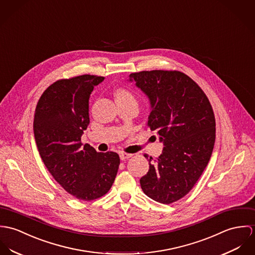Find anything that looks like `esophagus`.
Masks as SVG:
<instances>
[{
    "mask_svg": "<svg viewBox=\"0 0 255 255\" xmlns=\"http://www.w3.org/2000/svg\"><path fill=\"white\" fill-rule=\"evenodd\" d=\"M132 155H133V154H131V153L121 152V153H120V159H121V160H126V159H128V158L132 157Z\"/></svg>",
    "mask_w": 255,
    "mask_h": 255,
    "instance_id": "1",
    "label": "esophagus"
}]
</instances>
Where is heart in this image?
<instances>
[{"label": "heart", "instance_id": "1", "mask_svg": "<svg viewBox=\"0 0 255 255\" xmlns=\"http://www.w3.org/2000/svg\"><path fill=\"white\" fill-rule=\"evenodd\" d=\"M115 96H116V101H119V100H135L134 96L130 92H128L127 90H124V89L117 90Z\"/></svg>", "mask_w": 255, "mask_h": 255}]
</instances>
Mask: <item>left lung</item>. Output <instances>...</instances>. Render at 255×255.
<instances>
[{
    "label": "left lung",
    "mask_w": 255,
    "mask_h": 255,
    "mask_svg": "<svg viewBox=\"0 0 255 255\" xmlns=\"http://www.w3.org/2000/svg\"><path fill=\"white\" fill-rule=\"evenodd\" d=\"M130 81L148 97L147 126L164 144L152 163L149 156L141 190L148 198L169 204L193 189L209 162L215 142L214 113L201 88L181 71L134 72Z\"/></svg>",
    "instance_id": "1"
}]
</instances>
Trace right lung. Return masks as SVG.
Segmentation results:
<instances>
[{
  "label": "right lung",
  "mask_w": 255,
  "mask_h": 255,
  "mask_svg": "<svg viewBox=\"0 0 255 255\" xmlns=\"http://www.w3.org/2000/svg\"><path fill=\"white\" fill-rule=\"evenodd\" d=\"M104 79L85 74L57 80L42 94L34 114V137L45 166L68 194L85 201L111 190L120 164L116 152H98L81 142L90 123V95Z\"/></svg>",
  "instance_id": "right-lung-1"
}]
</instances>
